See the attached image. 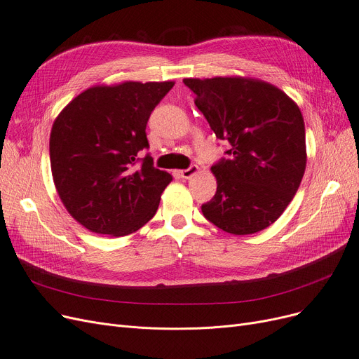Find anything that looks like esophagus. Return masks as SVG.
Wrapping results in <instances>:
<instances>
[{"label": "esophagus", "instance_id": "34e87169", "mask_svg": "<svg viewBox=\"0 0 359 359\" xmlns=\"http://www.w3.org/2000/svg\"><path fill=\"white\" fill-rule=\"evenodd\" d=\"M198 166L197 165H191L190 168H187V169H182V170H180V175L182 177V178H191L193 175H196V174H198Z\"/></svg>", "mask_w": 359, "mask_h": 359}]
</instances>
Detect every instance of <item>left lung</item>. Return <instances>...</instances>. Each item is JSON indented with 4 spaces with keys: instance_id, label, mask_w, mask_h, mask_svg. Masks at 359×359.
Returning a JSON list of instances; mask_svg holds the SVG:
<instances>
[{
    "instance_id": "obj_1",
    "label": "left lung",
    "mask_w": 359,
    "mask_h": 359,
    "mask_svg": "<svg viewBox=\"0 0 359 359\" xmlns=\"http://www.w3.org/2000/svg\"><path fill=\"white\" fill-rule=\"evenodd\" d=\"M219 140L231 144L212 166L217 189L201 206L213 225L233 235L270 226L291 203L305 172L304 118L273 84L250 77L184 79Z\"/></svg>"
}]
</instances>
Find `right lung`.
<instances>
[{"instance_id": "obj_1", "label": "right lung", "mask_w": 359, "mask_h": 359, "mask_svg": "<svg viewBox=\"0 0 359 359\" xmlns=\"http://www.w3.org/2000/svg\"><path fill=\"white\" fill-rule=\"evenodd\" d=\"M174 81L100 84L76 96L55 118L49 137L57 193L86 229L124 236L155 216L172 175L147 155L149 116Z\"/></svg>"}]
</instances>
